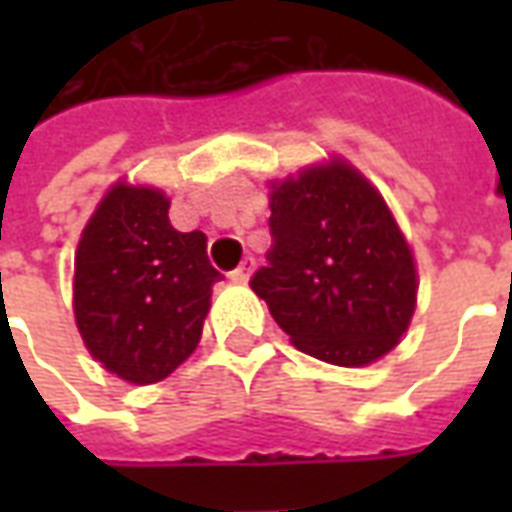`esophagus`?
<instances>
[{
	"mask_svg": "<svg viewBox=\"0 0 512 512\" xmlns=\"http://www.w3.org/2000/svg\"><path fill=\"white\" fill-rule=\"evenodd\" d=\"M252 268H255V260H252V257H244V263L230 271V279H233L235 285H244V282H249V277H252Z\"/></svg>",
	"mask_w": 512,
	"mask_h": 512,
	"instance_id": "esophagus-1",
	"label": "esophagus"
}]
</instances>
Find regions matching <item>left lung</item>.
<instances>
[{
    "label": "left lung",
    "mask_w": 512,
    "mask_h": 512,
    "mask_svg": "<svg viewBox=\"0 0 512 512\" xmlns=\"http://www.w3.org/2000/svg\"><path fill=\"white\" fill-rule=\"evenodd\" d=\"M268 230L249 285L299 351L362 367L395 348L417 304L414 257L356 169L332 161L279 183Z\"/></svg>",
    "instance_id": "1"
}]
</instances>
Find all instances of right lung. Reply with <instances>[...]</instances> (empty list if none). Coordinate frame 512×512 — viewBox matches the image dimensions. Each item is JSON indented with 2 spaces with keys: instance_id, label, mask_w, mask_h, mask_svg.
Here are the masks:
<instances>
[{
  "instance_id": "add662e5",
  "label": "right lung",
  "mask_w": 512,
  "mask_h": 512,
  "mask_svg": "<svg viewBox=\"0 0 512 512\" xmlns=\"http://www.w3.org/2000/svg\"><path fill=\"white\" fill-rule=\"evenodd\" d=\"M200 230L178 233L156 189L115 186L76 249L73 310L90 354L131 384L167 378L197 348L222 274Z\"/></svg>"
}]
</instances>
